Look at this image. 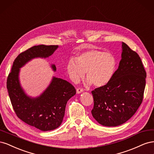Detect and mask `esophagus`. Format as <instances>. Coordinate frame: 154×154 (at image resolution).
Segmentation results:
<instances>
[{
  "label": "esophagus",
  "instance_id": "1",
  "mask_svg": "<svg viewBox=\"0 0 154 154\" xmlns=\"http://www.w3.org/2000/svg\"><path fill=\"white\" fill-rule=\"evenodd\" d=\"M83 92V90L82 89V88H77V89H76V93H77V94H80V93H82Z\"/></svg>",
  "mask_w": 154,
  "mask_h": 154
}]
</instances>
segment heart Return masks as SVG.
Here are the masks:
<instances>
[{
	"label": "heart",
	"mask_w": 154,
	"mask_h": 154,
	"mask_svg": "<svg viewBox=\"0 0 154 154\" xmlns=\"http://www.w3.org/2000/svg\"><path fill=\"white\" fill-rule=\"evenodd\" d=\"M116 68V60L110 53L91 48L70 60L67 71L71 80L77 83L86 72V85L96 87L106 85L112 78Z\"/></svg>",
	"instance_id": "heart-1"
}]
</instances>
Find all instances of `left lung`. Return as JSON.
Wrapping results in <instances>:
<instances>
[{"instance_id":"1","label":"left lung","mask_w":154,"mask_h":154,"mask_svg":"<svg viewBox=\"0 0 154 154\" xmlns=\"http://www.w3.org/2000/svg\"><path fill=\"white\" fill-rule=\"evenodd\" d=\"M146 73L137 53L122 42V60L111 80L92 91V115L105 127H116L132 117L141 105Z\"/></svg>"}]
</instances>
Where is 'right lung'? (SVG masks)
Masks as SVG:
<instances>
[{
  "label": "right lung",
  "mask_w": 154,
  "mask_h": 154,
  "mask_svg": "<svg viewBox=\"0 0 154 154\" xmlns=\"http://www.w3.org/2000/svg\"><path fill=\"white\" fill-rule=\"evenodd\" d=\"M58 48V45H35L20 53L13 62L7 80L9 96L18 118L44 132L57 128L62 124L66 104L76 94V89L68 82L53 76L40 96L31 97L20 85V69L34 58L49 57ZM51 67L56 71L54 64Z\"/></svg>",
  "instance_id": "1"
}]
</instances>
